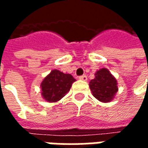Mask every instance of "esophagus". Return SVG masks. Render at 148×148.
Returning a JSON list of instances; mask_svg holds the SVG:
<instances>
[{
    "label": "esophagus",
    "mask_w": 148,
    "mask_h": 148,
    "mask_svg": "<svg viewBox=\"0 0 148 148\" xmlns=\"http://www.w3.org/2000/svg\"><path fill=\"white\" fill-rule=\"evenodd\" d=\"M79 79L82 81H86L87 77L86 76V75H82V76H80V77H79Z\"/></svg>",
    "instance_id": "obj_1"
}]
</instances>
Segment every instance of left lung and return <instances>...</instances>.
I'll use <instances>...</instances> for the list:
<instances>
[{
	"mask_svg": "<svg viewBox=\"0 0 148 148\" xmlns=\"http://www.w3.org/2000/svg\"><path fill=\"white\" fill-rule=\"evenodd\" d=\"M95 77L89 86L93 97L101 102H110L118 91L117 81L106 68H101L94 74Z\"/></svg>",
	"mask_w": 148,
	"mask_h": 148,
	"instance_id": "obj_1",
	"label": "left lung"
}]
</instances>
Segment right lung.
<instances>
[{"label": "right lung", "instance_id": "right-lung-1", "mask_svg": "<svg viewBox=\"0 0 148 148\" xmlns=\"http://www.w3.org/2000/svg\"><path fill=\"white\" fill-rule=\"evenodd\" d=\"M75 81L71 74H64L55 69L40 84L41 96L47 102H57L70 91Z\"/></svg>", "mask_w": 148, "mask_h": 148}]
</instances>
